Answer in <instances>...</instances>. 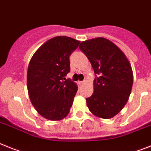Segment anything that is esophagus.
<instances>
[{
    "mask_svg": "<svg viewBox=\"0 0 151 151\" xmlns=\"http://www.w3.org/2000/svg\"><path fill=\"white\" fill-rule=\"evenodd\" d=\"M85 83H86L85 81H78V83H79V84H81V85H82V84H84Z\"/></svg>",
    "mask_w": 151,
    "mask_h": 151,
    "instance_id": "obj_1",
    "label": "esophagus"
}]
</instances>
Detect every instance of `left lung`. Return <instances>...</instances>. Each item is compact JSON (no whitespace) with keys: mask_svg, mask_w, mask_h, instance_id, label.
<instances>
[{"mask_svg":"<svg viewBox=\"0 0 151 151\" xmlns=\"http://www.w3.org/2000/svg\"><path fill=\"white\" fill-rule=\"evenodd\" d=\"M80 50L91 62L96 78L93 93L87 105L93 115L110 119L128 101L133 85V71L125 54L111 40L97 37L81 43Z\"/></svg>","mask_w":151,"mask_h":151,"instance_id":"8db88e82","label":"left lung"}]
</instances>
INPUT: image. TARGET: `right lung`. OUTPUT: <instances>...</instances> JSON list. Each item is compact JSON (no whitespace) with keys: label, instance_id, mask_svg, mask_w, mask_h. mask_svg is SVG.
<instances>
[{"label":"right lung","instance_id":"1","mask_svg":"<svg viewBox=\"0 0 151 151\" xmlns=\"http://www.w3.org/2000/svg\"><path fill=\"white\" fill-rule=\"evenodd\" d=\"M79 40L58 36L37 49L30 59L27 84L36 111L50 121H60L69 114L78 86L65 77L70 72L69 58Z\"/></svg>","mask_w":151,"mask_h":151}]
</instances>
